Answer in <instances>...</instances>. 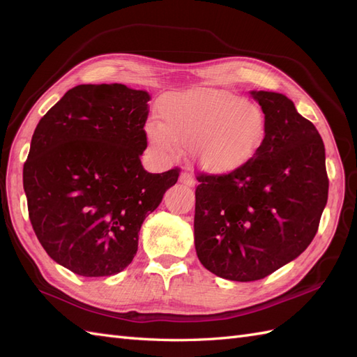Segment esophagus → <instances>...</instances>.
Instances as JSON below:
<instances>
[{
  "label": "esophagus",
  "instance_id": "obj_1",
  "mask_svg": "<svg viewBox=\"0 0 357 357\" xmlns=\"http://www.w3.org/2000/svg\"><path fill=\"white\" fill-rule=\"evenodd\" d=\"M178 181H180V183H183V185L189 186V188L195 186V180H193L192 174H190V172H188V171H183V172H181L180 177H178Z\"/></svg>",
  "mask_w": 357,
  "mask_h": 357
}]
</instances>
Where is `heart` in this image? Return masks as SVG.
Here are the masks:
<instances>
[{
	"label": "heart",
	"mask_w": 357,
	"mask_h": 357,
	"mask_svg": "<svg viewBox=\"0 0 357 357\" xmlns=\"http://www.w3.org/2000/svg\"><path fill=\"white\" fill-rule=\"evenodd\" d=\"M159 125L146 128L149 142L168 158L190 147L197 167L222 176L241 168L262 144L265 114L256 102L223 89L171 93L158 105Z\"/></svg>",
	"instance_id": "b5f03b06"
}]
</instances>
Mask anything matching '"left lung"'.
I'll return each mask as SVG.
<instances>
[{
  "label": "left lung",
  "mask_w": 357,
  "mask_h": 357,
  "mask_svg": "<svg viewBox=\"0 0 357 357\" xmlns=\"http://www.w3.org/2000/svg\"><path fill=\"white\" fill-rule=\"evenodd\" d=\"M265 114L256 155L229 174L201 172L195 248L210 273L255 282L294 261L314 238L328 202L325 144L287 96L253 91Z\"/></svg>",
  "instance_id": "1"
}]
</instances>
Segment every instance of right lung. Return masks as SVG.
<instances>
[{
    "label": "right lung",
    "instance_id": "add662e5",
    "mask_svg": "<svg viewBox=\"0 0 357 357\" xmlns=\"http://www.w3.org/2000/svg\"><path fill=\"white\" fill-rule=\"evenodd\" d=\"M150 95L125 84H79L41 117L24 165L29 220L47 255L83 277L132 262L138 232L180 169L147 172Z\"/></svg>",
    "mask_w": 357,
    "mask_h": 357
}]
</instances>
